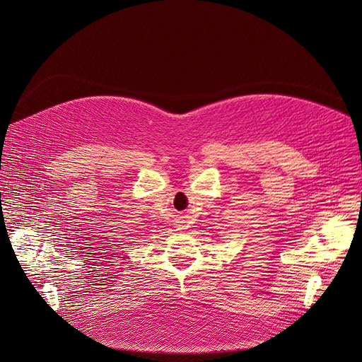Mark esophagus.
<instances>
[{
  "label": "esophagus",
  "mask_w": 362,
  "mask_h": 362,
  "mask_svg": "<svg viewBox=\"0 0 362 362\" xmlns=\"http://www.w3.org/2000/svg\"><path fill=\"white\" fill-rule=\"evenodd\" d=\"M189 224V216L186 214H180L176 217V221H175V226L177 227V230H182V229H186Z\"/></svg>",
  "instance_id": "34e87169"
}]
</instances>
